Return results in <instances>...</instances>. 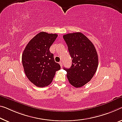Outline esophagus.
Instances as JSON below:
<instances>
[{"label":"esophagus","mask_w":122,"mask_h":122,"mask_svg":"<svg viewBox=\"0 0 122 122\" xmlns=\"http://www.w3.org/2000/svg\"><path fill=\"white\" fill-rule=\"evenodd\" d=\"M59 64H60V65H61V68H62V67H63V63H62V61H61V62H59Z\"/></svg>","instance_id":"esophagus-1"}]
</instances>
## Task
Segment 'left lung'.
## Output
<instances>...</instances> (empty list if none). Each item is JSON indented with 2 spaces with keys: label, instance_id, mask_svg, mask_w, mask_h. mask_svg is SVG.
Wrapping results in <instances>:
<instances>
[{
  "label": "left lung",
  "instance_id": "left-lung-1",
  "mask_svg": "<svg viewBox=\"0 0 122 122\" xmlns=\"http://www.w3.org/2000/svg\"><path fill=\"white\" fill-rule=\"evenodd\" d=\"M72 59L69 69L64 67L67 72L69 83L80 88L89 82L98 66V56L94 46L89 39L80 32L63 35Z\"/></svg>",
  "mask_w": 122,
  "mask_h": 122
}]
</instances>
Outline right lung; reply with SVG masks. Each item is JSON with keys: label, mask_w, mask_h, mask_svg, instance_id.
Wrapping results in <instances>:
<instances>
[{"label": "right lung", "mask_w": 122, "mask_h": 122, "mask_svg": "<svg viewBox=\"0 0 122 122\" xmlns=\"http://www.w3.org/2000/svg\"><path fill=\"white\" fill-rule=\"evenodd\" d=\"M58 36L56 34L41 32L31 39L23 51L22 64L26 76L37 87H44L51 83L61 66L55 62L50 48Z\"/></svg>", "instance_id": "obj_1"}]
</instances>
